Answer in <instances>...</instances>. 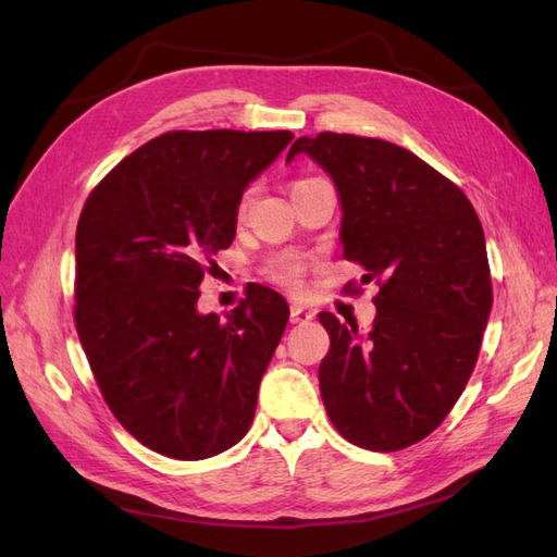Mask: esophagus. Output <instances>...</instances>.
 <instances>
[{"label":"esophagus","mask_w":557,"mask_h":557,"mask_svg":"<svg viewBox=\"0 0 557 557\" xmlns=\"http://www.w3.org/2000/svg\"><path fill=\"white\" fill-rule=\"evenodd\" d=\"M309 320H313V313H311V311H307L301 305H293V307H290V323H295V325H307Z\"/></svg>","instance_id":"esophagus-1"}]
</instances>
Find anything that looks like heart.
I'll use <instances>...</instances> for the list:
<instances>
[{
  "label": "heart",
  "mask_w": 557,
  "mask_h": 557,
  "mask_svg": "<svg viewBox=\"0 0 557 557\" xmlns=\"http://www.w3.org/2000/svg\"><path fill=\"white\" fill-rule=\"evenodd\" d=\"M309 181H315V178L297 181L295 185L309 183ZM295 185H293V188H295ZM248 201H250V195L246 193V195L239 199V209H237L239 215L246 213ZM267 272H269V276H272L274 281H278V283H283V285H288V288H299L301 276H305V272H307V262H305V258L297 256V252H283V256H276V258L269 260Z\"/></svg>",
  "instance_id": "b5f03b06"
}]
</instances>
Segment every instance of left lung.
<instances>
[{"label":"left lung","instance_id":"obj_1","mask_svg":"<svg viewBox=\"0 0 557 557\" xmlns=\"http://www.w3.org/2000/svg\"><path fill=\"white\" fill-rule=\"evenodd\" d=\"M342 205L344 258L376 278V318L320 313L330 350L320 395L344 440L407 448L442 425L474 372L493 309L483 227L465 193L411 150L383 139L320 132L299 137Z\"/></svg>","mask_w":557,"mask_h":557}]
</instances>
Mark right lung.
Returning a JSON list of instances; mask_svg holds the SVG:
<instances>
[{"mask_svg":"<svg viewBox=\"0 0 557 557\" xmlns=\"http://www.w3.org/2000/svg\"><path fill=\"white\" fill-rule=\"evenodd\" d=\"M293 137L166 132L115 164L78 218V339L117 423L166 458L223 453L256 416L288 301L258 285L221 320L197 299L239 199Z\"/></svg>","mask_w":557,"mask_h":557,"instance_id":"add662e5","label":"right lung"}]
</instances>
